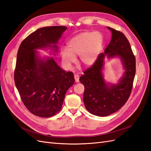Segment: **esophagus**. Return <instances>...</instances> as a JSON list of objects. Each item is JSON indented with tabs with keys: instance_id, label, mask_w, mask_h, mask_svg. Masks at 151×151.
<instances>
[{
	"instance_id": "obj_1",
	"label": "esophagus",
	"mask_w": 151,
	"mask_h": 151,
	"mask_svg": "<svg viewBox=\"0 0 151 151\" xmlns=\"http://www.w3.org/2000/svg\"><path fill=\"white\" fill-rule=\"evenodd\" d=\"M74 78H75V81L76 83H79V76L78 74H75L74 75Z\"/></svg>"
}]
</instances>
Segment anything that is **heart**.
<instances>
[{
  "label": "heart",
  "instance_id": "b5f03b06",
  "mask_svg": "<svg viewBox=\"0 0 151 151\" xmlns=\"http://www.w3.org/2000/svg\"><path fill=\"white\" fill-rule=\"evenodd\" d=\"M103 45V35L99 32L87 31L72 38L67 43V49L62 52V60L67 69H70L79 55V63L89 67L96 61Z\"/></svg>",
  "mask_w": 151,
  "mask_h": 151
}]
</instances>
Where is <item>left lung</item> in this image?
<instances>
[{"label":"left lung","instance_id":"8db88e82","mask_svg":"<svg viewBox=\"0 0 151 151\" xmlns=\"http://www.w3.org/2000/svg\"><path fill=\"white\" fill-rule=\"evenodd\" d=\"M112 36L104 53L99 54L92 66L80 77L84 86L83 100L87 110L93 115L106 116L117 111L125 104L133 88L135 74V57L130 43L122 32L108 27ZM109 58L120 56L126 68L119 83L108 86L102 78V68L105 55Z\"/></svg>","mask_w":151,"mask_h":151}]
</instances>
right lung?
<instances>
[{"label":"right lung","mask_w":151,"mask_h":151,"mask_svg":"<svg viewBox=\"0 0 151 151\" xmlns=\"http://www.w3.org/2000/svg\"><path fill=\"white\" fill-rule=\"evenodd\" d=\"M65 26L40 28L21 42L18 49L14 82L26 108L33 115L43 118L54 116L60 111L68 89L74 83V74L58 65L53 58L43 61L36 57V49L55 45Z\"/></svg>","instance_id":"right-lung-1"}]
</instances>
